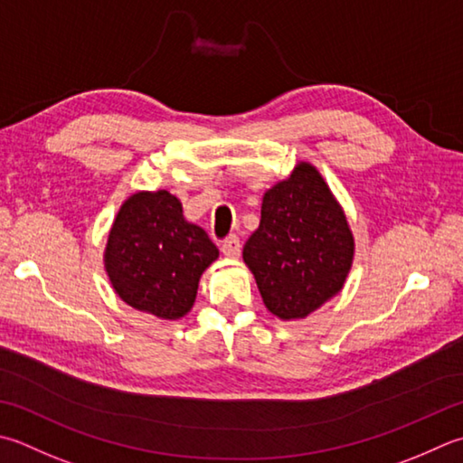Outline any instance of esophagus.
I'll list each match as a JSON object with an SVG mask.
<instances>
[{
  "mask_svg": "<svg viewBox=\"0 0 463 463\" xmlns=\"http://www.w3.org/2000/svg\"><path fill=\"white\" fill-rule=\"evenodd\" d=\"M221 250L224 257H231V259H237L241 255V239L237 234H231V237H226L221 244Z\"/></svg>",
  "mask_w": 463,
  "mask_h": 463,
  "instance_id": "34e87169",
  "label": "esophagus"
}]
</instances>
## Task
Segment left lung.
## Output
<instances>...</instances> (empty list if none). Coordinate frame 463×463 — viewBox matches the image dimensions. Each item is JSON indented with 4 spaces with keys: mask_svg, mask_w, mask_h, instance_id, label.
<instances>
[{
    "mask_svg": "<svg viewBox=\"0 0 463 463\" xmlns=\"http://www.w3.org/2000/svg\"><path fill=\"white\" fill-rule=\"evenodd\" d=\"M267 309L303 319L341 291L353 260V237L341 206L311 165L262 198L260 224L242 249Z\"/></svg>",
    "mask_w": 463,
    "mask_h": 463,
    "instance_id": "8db88e82",
    "label": "left lung"
}]
</instances>
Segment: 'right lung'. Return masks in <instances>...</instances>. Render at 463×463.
I'll use <instances>...</instances> for the list:
<instances>
[{"instance_id":"obj_1","label":"right lung","mask_w":463,"mask_h":463,"mask_svg":"<svg viewBox=\"0 0 463 463\" xmlns=\"http://www.w3.org/2000/svg\"><path fill=\"white\" fill-rule=\"evenodd\" d=\"M216 257L208 234L184 221L178 198L158 190L122 204L104 260L122 301L160 319H178L190 311L198 279Z\"/></svg>"}]
</instances>
